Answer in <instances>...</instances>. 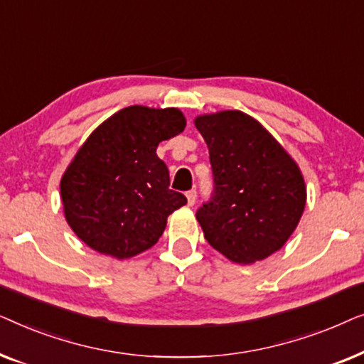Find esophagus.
<instances>
[{
    "label": "esophagus",
    "instance_id": "1",
    "mask_svg": "<svg viewBox=\"0 0 364 364\" xmlns=\"http://www.w3.org/2000/svg\"><path fill=\"white\" fill-rule=\"evenodd\" d=\"M186 197H187V203L192 207L193 203H196V200H197V191H188L186 193Z\"/></svg>",
    "mask_w": 364,
    "mask_h": 364
}]
</instances>
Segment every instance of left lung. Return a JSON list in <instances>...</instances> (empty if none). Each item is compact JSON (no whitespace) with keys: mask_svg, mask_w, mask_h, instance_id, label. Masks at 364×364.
Listing matches in <instances>:
<instances>
[{"mask_svg":"<svg viewBox=\"0 0 364 364\" xmlns=\"http://www.w3.org/2000/svg\"><path fill=\"white\" fill-rule=\"evenodd\" d=\"M210 156L213 191L197 210L203 237L237 263L280 250L300 222L305 181L295 161L247 114L196 119Z\"/></svg>","mask_w":364,"mask_h":364,"instance_id":"1","label":"left lung"}]
</instances>
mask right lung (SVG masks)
<instances>
[{
    "label": "right lung",
    "mask_w": 364,
    "mask_h": 364,
    "mask_svg": "<svg viewBox=\"0 0 364 364\" xmlns=\"http://www.w3.org/2000/svg\"><path fill=\"white\" fill-rule=\"evenodd\" d=\"M183 129L178 109L131 106L89 136L61 178L64 215L87 247L122 260L156 245L187 203L156 151Z\"/></svg>",
    "instance_id": "obj_1"
}]
</instances>
